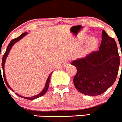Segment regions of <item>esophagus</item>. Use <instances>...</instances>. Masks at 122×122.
<instances>
[{"mask_svg":"<svg viewBox=\"0 0 122 122\" xmlns=\"http://www.w3.org/2000/svg\"><path fill=\"white\" fill-rule=\"evenodd\" d=\"M69 63H70V62H65V63H63V66H64V67H65V66H68V65H69Z\"/></svg>","mask_w":122,"mask_h":122,"instance_id":"1","label":"esophagus"}]
</instances>
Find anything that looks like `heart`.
Instances as JSON below:
<instances>
[{
    "instance_id": "obj_1",
    "label": "heart",
    "mask_w": 122,
    "mask_h": 122,
    "mask_svg": "<svg viewBox=\"0 0 122 122\" xmlns=\"http://www.w3.org/2000/svg\"><path fill=\"white\" fill-rule=\"evenodd\" d=\"M96 44H97V41H96L95 40L92 39L89 41V46H90V47H92H92H94V46H95Z\"/></svg>"
}]
</instances>
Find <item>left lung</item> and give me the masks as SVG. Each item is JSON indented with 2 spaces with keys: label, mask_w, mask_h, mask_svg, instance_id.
Listing matches in <instances>:
<instances>
[{
  "label": "left lung",
  "mask_w": 122,
  "mask_h": 122,
  "mask_svg": "<svg viewBox=\"0 0 122 122\" xmlns=\"http://www.w3.org/2000/svg\"><path fill=\"white\" fill-rule=\"evenodd\" d=\"M71 65L77 69L73 83L79 92L90 96L102 94L114 84L118 74L120 56L116 41L103 30L99 50L74 60Z\"/></svg>",
  "instance_id": "left-lung-1"
}]
</instances>
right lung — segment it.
<instances>
[{
  "label": "right lung",
  "instance_id": "add662e5",
  "mask_svg": "<svg viewBox=\"0 0 122 122\" xmlns=\"http://www.w3.org/2000/svg\"><path fill=\"white\" fill-rule=\"evenodd\" d=\"M27 32H24V33H22L21 35L19 36H18V38H15V39L12 40L11 41L10 43H9V45H8V46H7V48H6V51H5V54H4V56H3V57H2V70H3V76H4V81H5V84H6V85L7 86V87L9 88V89H10L11 90H13L10 87V86L8 85V84L7 83V81H6V78H5V72H4V66H5V60H6V57H7V56H8V53H9L10 51L11 48H12L13 45H14V44L16 43V42L18 41L19 40H21V38H22L24 37V36H25V35H27ZM51 74H49V77H48V79H47V81H46V85H45V88H44V89L43 90H42V92H41V93H40L38 95H36L35 96H33V97H22V96H20L19 95L17 94V93H15V94L17 95L18 96V97H21V98H25V99H27V100H34V99H36L37 98H39L40 97H42V96H43L45 94V93H46V92L48 91V88H49V81H50V77H51Z\"/></svg>",
  "mask_w": 122,
  "mask_h": 122
}]
</instances>
